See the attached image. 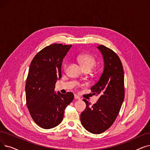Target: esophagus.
<instances>
[{"mask_svg": "<svg viewBox=\"0 0 150 150\" xmlns=\"http://www.w3.org/2000/svg\"><path fill=\"white\" fill-rule=\"evenodd\" d=\"M74 97H75V99H76V100H80V97L79 96H77V95H75L74 96Z\"/></svg>", "mask_w": 150, "mask_h": 150, "instance_id": "esophagus-1", "label": "esophagus"}]
</instances>
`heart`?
<instances>
[{
	"label": "heart",
	"instance_id": "heart-1",
	"mask_svg": "<svg viewBox=\"0 0 150 150\" xmlns=\"http://www.w3.org/2000/svg\"><path fill=\"white\" fill-rule=\"evenodd\" d=\"M77 59L84 70L93 69L97 64L96 57L90 54H81L78 56ZM67 64L64 65V68L66 69Z\"/></svg>",
	"mask_w": 150,
	"mask_h": 150
}]
</instances>
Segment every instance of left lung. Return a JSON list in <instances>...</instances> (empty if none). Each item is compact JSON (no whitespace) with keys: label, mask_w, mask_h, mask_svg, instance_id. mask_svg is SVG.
I'll use <instances>...</instances> for the list:
<instances>
[{"label":"left lung","mask_w":150,"mask_h":150,"mask_svg":"<svg viewBox=\"0 0 150 150\" xmlns=\"http://www.w3.org/2000/svg\"><path fill=\"white\" fill-rule=\"evenodd\" d=\"M104 60V69L99 80L91 88L99 98L93 105L86 99V107L81 113L83 126L91 133L101 134L115 122L125 99L124 70L119 56L109 48L97 47Z\"/></svg>","instance_id":"obj_1"}]
</instances>
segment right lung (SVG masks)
I'll return each mask as SVG.
<instances>
[{
    "label": "right lung",
    "instance_id": "right-lung-1",
    "mask_svg": "<svg viewBox=\"0 0 150 150\" xmlns=\"http://www.w3.org/2000/svg\"><path fill=\"white\" fill-rule=\"evenodd\" d=\"M71 47L50 45L39 51L30 63L25 88L26 105L32 118L42 128H53L60 124L65 109L74 99L71 92H54L55 84L61 79L63 59Z\"/></svg>",
    "mask_w": 150,
    "mask_h": 150
}]
</instances>
